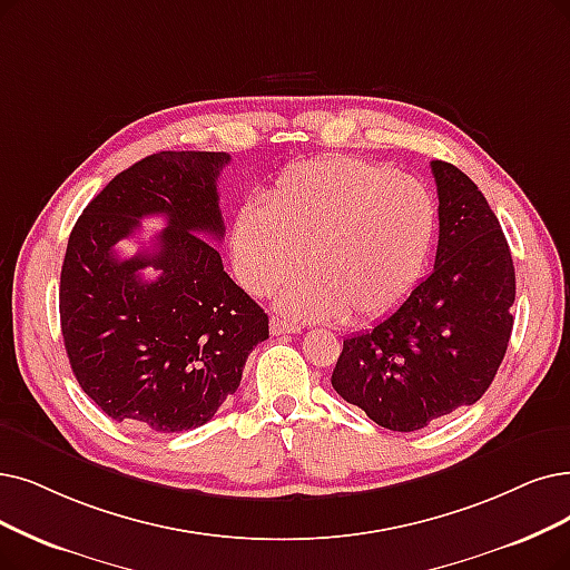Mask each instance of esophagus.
<instances>
[{"mask_svg":"<svg viewBox=\"0 0 570 570\" xmlns=\"http://www.w3.org/2000/svg\"><path fill=\"white\" fill-rule=\"evenodd\" d=\"M302 332V325L297 323H287L283 317H271V334L273 336H283V334H297Z\"/></svg>","mask_w":570,"mask_h":570,"instance_id":"1","label":"esophagus"}]
</instances>
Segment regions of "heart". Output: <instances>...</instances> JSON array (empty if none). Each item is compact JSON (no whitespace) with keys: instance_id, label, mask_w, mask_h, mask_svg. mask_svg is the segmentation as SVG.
Listing matches in <instances>:
<instances>
[{"instance_id":"1","label":"heart","mask_w":570,"mask_h":570,"mask_svg":"<svg viewBox=\"0 0 570 570\" xmlns=\"http://www.w3.org/2000/svg\"><path fill=\"white\" fill-rule=\"evenodd\" d=\"M435 226V198L419 179L360 158H317L285 170L266 206L238 208L236 276L266 294L304 259L308 273L278 294L281 311L302 321H376L419 281Z\"/></svg>"}]
</instances>
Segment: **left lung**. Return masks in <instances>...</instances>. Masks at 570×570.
I'll return each mask as SVG.
<instances>
[{"mask_svg":"<svg viewBox=\"0 0 570 570\" xmlns=\"http://www.w3.org/2000/svg\"><path fill=\"white\" fill-rule=\"evenodd\" d=\"M430 168L440 198L435 268L374 330L344 338L332 372L341 397L397 432L480 400L514 323V266L498 217L463 170Z\"/></svg>","mask_w":570,"mask_h":570,"instance_id":"obj_1","label":"left lung"}]
</instances>
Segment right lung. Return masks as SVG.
<instances>
[{"label": "right lung", "mask_w": 570, "mask_h": 570, "mask_svg": "<svg viewBox=\"0 0 570 570\" xmlns=\"http://www.w3.org/2000/svg\"><path fill=\"white\" fill-rule=\"evenodd\" d=\"M226 151H158L88 203L67 240L60 327L81 391L130 428L181 432L208 423L240 385L268 315L206 238H224L217 177ZM145 216H164L153 247H112ZM151 265L159 276L141 278Z\"/></svg>", "instance_id": "add662e5"}]
</instances>
